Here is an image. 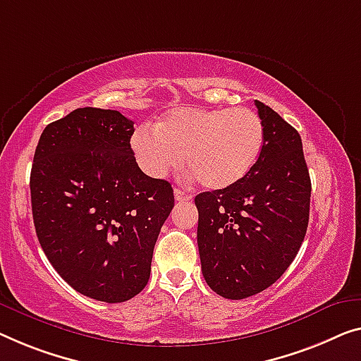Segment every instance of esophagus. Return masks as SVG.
Returning <instances> with one entry per match:
<instances>
[{
	"mask_svg": "<svg viewBox=\"0 0 361 361\" xmlns=\"http://www.w3.org/2000/svg\"><path fill=\"white\" fill-rule=\"evenodd\" d=\"M175 199L178 202L181 201H190L191 199V195H188V192L185 190H180V188H175Z\"/></svg>",
	"mask_w": 361,
	"mask_h": 361,
	"instance_id": "1",
	"label": "esophagus"
}]
</instances>
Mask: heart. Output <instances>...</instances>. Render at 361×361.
I'll return each mask as SVG.
<instances>
[{
	"mask_svg": "<svg viewBox=\"0 0 361 361\" xmlns=\"http://www.w3.org/2000/svg\"><path fill=\"white\" fill-rule=\"evenodd\" d=\"M264 146V125L250 109H173L139 128L131 147L141 169L154 178L169 173L181 157L206 190H224L255 166ZM183 155L181 156L180 154Z\"/></svg>",
	"mask_w": 361,
	"mask_h": 361,
	"instance_id": "heart-1",
	"label": "heart"
}]
</instances>
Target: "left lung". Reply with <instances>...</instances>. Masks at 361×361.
Instances as JSON below:
<instances>
[{"instance_id":"obj_1","label":"left lung","mask_w":361,"mask_h":361,"mask_svg":"<svg viewBox=\"0 0 361 361\" xmlns=\"http://www.w3.org/2000/svg\"><path fill=\"white\" fill-rule=\"evenodd\" d=\"M264 146L235 185L195 197L202 276L220 297L243 300L281 279L303 243L311 180L297 129L255 100Z\"/></svg>"}]
</instances>
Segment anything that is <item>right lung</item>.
<instances>
[{"instance_id": "right-lung-1", "label": "right lung", "mask_w": 361, "mask_h": 361, "mask_svg": "<svg viewBox=\"0 0 361 361\" xmlns=\"http://www.w3.org/2000/svg\"><path fill=\"white\" fill-rule=\"evenodd\" d=\"M134 123L85 106L43 129L30 171L37 238L55 271L85 297L121 303L150 276L154 246L175 206L131 149Z\"/></svg>"}]
</instances>
